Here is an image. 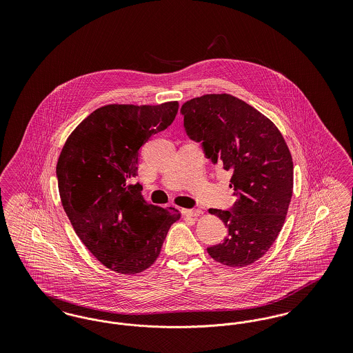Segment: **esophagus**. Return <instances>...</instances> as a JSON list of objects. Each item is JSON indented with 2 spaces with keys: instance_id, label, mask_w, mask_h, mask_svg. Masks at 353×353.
<instances>
[{
  "instance_id": "obj_1",
  "label": "esophagus",
  "mask_w": 353,
  "mask_h": 353,
  "mask_svg": "<svg viewBox=\"0 0 353 353\" xmlns=\"http://www.w3.org/2000/svg\"><path fill=\"white\" fill-rule=\"evenodd\" d=\"M181 212H183L185 217H189V219H194V217H199L201 214V212L197 210V209H183Z\"/></svg>"
}]
</instances>
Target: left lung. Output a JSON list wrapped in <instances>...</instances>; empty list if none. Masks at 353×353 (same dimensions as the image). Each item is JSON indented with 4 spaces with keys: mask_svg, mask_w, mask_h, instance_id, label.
Masks as SVG:
<instances>
[{
    "mask_svg": "<svg viewBox=\"0 0 353 353\" xmlns=\"http://www.w3.org/2000/svg\"><path fill=\"white\" fill-rule=\"evenodd\" d=\"M181 112L189 137L233 173L230 188L238 196L232 210L209 209L228 235L208 252L228 268L249 266L275 242L292 197L294 164L285 137L268 117L230 94L193 98Z\"/></svg>",
    "mask_w": 353,
    "mask_h": 353,
    "instance_id": "1",
    "label": "left lung"
}]
</instances>
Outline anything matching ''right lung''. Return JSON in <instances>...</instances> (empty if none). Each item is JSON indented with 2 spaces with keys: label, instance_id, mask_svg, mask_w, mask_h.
I'll list each match as a JSON object with an SVG mask.
<instances>
[{
  "label": "right lung",
  "instance_id": "1",
  "mask_svg": "<svg viewBox=\"0 0 353 353\" xmlns=\"http://www.w3.org/2000/svg\"><path fill=\"white\" fill-rule=\"evenodd\" d=\"M179 101L157 105L107 104L91 112L70 136L57 163L58 189L68 219L103 266L124 275L151 268L176 208L145 201L137 174L139 150L176 118Z\"/></svg>",
  "mask_w": 353,
  "mask_h": 353
}]
</instances>
